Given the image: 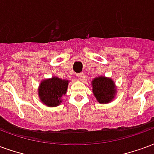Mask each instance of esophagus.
I'll return each instance as SVG.
<instances>
[{
  "instance_id": "obj_1",
  "label": "esophagus",
  "mask_w": 154,
  "mask_h": 154,
  "mask_svg": "<svg viewBox=\"0 0 154 154\" xmlns=\"http://www.w3.org/2000/svg\"><path fill=\"white\" fill-rule=\"evenodd\" d=\"M77 78H78V79H82V77H83V73H82V72H81V73H77Z\"/></svg>"
}]
</instances>
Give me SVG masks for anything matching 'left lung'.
I'll return each mask as SVG.
<instances>
[{
    "mask_svg": "<svg viewBox=\"0 0 154 154\" xmlns=\"http://www.w3.org/2000/svg\"><path fill=\"white\" fill-rule=\"evenodd\" d=\"M94 97L100 104H108L115 99L117 93L116 86L110 77L99 76L91 81Z\"/></svg>",
    "mask_w": 154,
    "mask_h": 154,
    "instance_id": "1",
    "label": "left lung"
}]
</instances>
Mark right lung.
<instances>
[{
  "label": "right lung",
  "mask_w": 154,
  "mask_h": 154,
  "mask_svg": "<svg viewBox=\"0 0 154 154\" xmlns=\"http://www.w3.org/2000/svg\"><path fill=\"white\" fill-rule=\"evenodd\" d=\"M69 81L54 76L41 81L38 88L40 101L48 107H55L63 102V97L67 93Z\"/></svg>",
  "instance_id": "1"
}]
</instances>
